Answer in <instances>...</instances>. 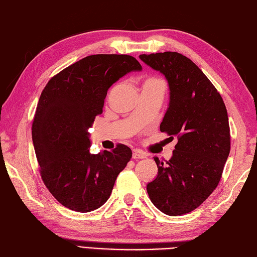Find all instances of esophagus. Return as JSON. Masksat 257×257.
I'll return each mask as SVG.
<instances>
[{
  "label": "esophagus",
  "instance_id": "esophagus-1",
  "mask_svg": "<svg viewBox=\"0 0 257 257\" xmlns=\"http://www.w3.org/2000/svg\"><path fill=\"white\" fill-rule=\"evenodd\" d=\"M146 157H147V155H146L144 152H142V150H138V149H136L133 154L134 159H143Z\"/></svg>",
  "mask_w": 257,
  "mask_h": 257
}]
</instances>
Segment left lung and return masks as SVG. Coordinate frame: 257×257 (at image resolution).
I'll list each match as a JSON object with an SVG mask.
<instances>
[{
  "mask_svg": "<svg viewBox=\"0 0 257 257\" xmlns=\"http://www.w3.org/2000/svg\"><path fill=\"white\" fill-rule=\"evenodd\" d=\"M139 58L167 80L169 103L160 132L178 139L167 163L154 157L158 175L147 193L164 214H187L208 198L222 177L230 150L227 110L209 79L185 55L167 51Z\"/></svg>",
  "mask_w": 257,
  "mask_h": 257,
  "instance_id": "8db88e82",
  "label": "left lung"
}]
</instances>
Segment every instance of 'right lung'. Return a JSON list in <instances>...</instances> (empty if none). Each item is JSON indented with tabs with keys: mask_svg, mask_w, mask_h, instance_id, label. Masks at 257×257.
Here are the masks:
<instances>
[{
	"mask_svg": "<svg viewBox=\"0 0 257 257\" xmlns=\"http://www.w3.org/2000/svg\"><path fill=\"white\" fill-rule=\"evenodd\" d=\"M132 55H89L50 80L40 95L32 140L44 185L65 207L97 209L133 156L119 144L112 152L90 153L89 128L102 112L109 88L129 72L142 71Z\"/></svg>",
	"mask_w": 257,
	"mask_h": 257,
	"instance_id": "1",
	"label": "right lung"
}]
</instances>
